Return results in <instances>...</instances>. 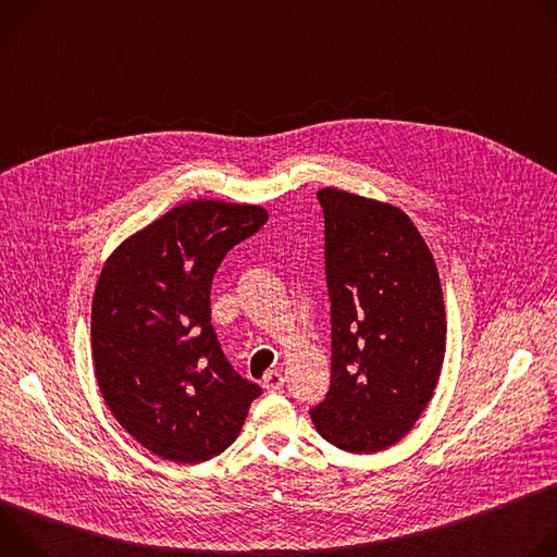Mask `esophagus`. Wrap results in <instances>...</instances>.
I'll return each mask as SVG.
<instances>
[{
  "instance_id": "34e87169",
  "label": "esophagus",
  "mask_w": 557,
  "mask_h": 557,
  "mask_svg": "<svg viewBox=\"0 0 557 557\" xmlns=\"http://www.w3.org/2000/svg\"><path fill=\"white\" fill-rule=\"evenodd\" d=\"M262 385H264V389H267V392H277V389H282V385H284V376H282V372H277V370L267 372V374H264V379H262Z\"/></svg>"
}]
</instances>
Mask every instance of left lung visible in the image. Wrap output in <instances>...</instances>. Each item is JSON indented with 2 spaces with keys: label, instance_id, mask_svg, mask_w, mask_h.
Masks as SVG:
<instances>
[{
  "label": "left lung",
  "instance_id": "8db88e82",
  "mask_svg": "<svg viewBox=\"0 0 557 557\" xmlns=\"http://www.w3.org/2000/svg\"><path fill=\"white\" fill-rule=\"evenodd\" d=\"M324 209L331 389L310 419L331 445L372 454L404 438L430 404L445 357L434 258L392 205L339 189Z\"/></svg>",
  "mask_w": 557,
  "mask_h": 557
}]
</instances>
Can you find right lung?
I'll return each mask as SVG.
<instances>
[{"mask_svg":"<svg viewBox=\"0 0 557 557\" xmlns=\"http://www.w3.org/2000/svg\"><path fill=\"white\" fill-rule=\"evenodd\" d=\"M269 220L258 205L174 207L110 256L92 301V359L114 419L151 454L205 462L262 394L226 361L211 326L224 256Z\"/></svg>","mask_w":557,"mask_h":557,"instance_id":"1","label":"right lung"}]
</instances>
